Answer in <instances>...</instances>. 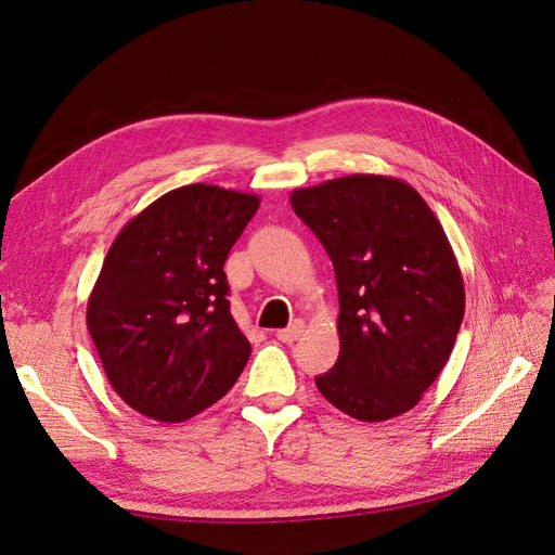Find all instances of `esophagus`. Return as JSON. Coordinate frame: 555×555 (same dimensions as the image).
<instances>
[{"instance_id": "1", "label": "esophagus", "mask_w": 555, "mask_h": 555, "mask_svg": "<svg viewBox=\"0 0 555 555\" xmlns=\"http://www.w3.org/2000/svg\"><path fill=\"white\" fill-rule=\"evenodd\" d=\"M302 330H305V323L302 321H296V323H292L289 327H284V330H278V339L280 341H284V344H294L300 335H302Z\"/></svg>"}]
</instances>
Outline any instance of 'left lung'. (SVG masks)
<instances>
[{
	"label": "left lung",
	"mask_w": 555,
	"mask_h": 555,
	"mask_svg": "<svg viewBox=\"0 0 555 555\" xmlns=\"http://www.w3.org/2000/svg\"><path fill=\"white\" fill-rule=\"evenodd\" d=\"M292 207L335 266L339 358L317 387L344 414L412 410L451 358L464 282L437 216L408 182L348 175L296 189Z\"/></svg>",
	"instance_id": "8db88e82"
}]
</instances>
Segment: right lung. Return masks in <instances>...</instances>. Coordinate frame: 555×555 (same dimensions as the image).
<instances>
[{
  "mask_svg": "<svg viewBox=\"0 0 555 555\" xmlns=\"http://www.w3.org/2000/svg\"><path fill=\"white\" fill-rule=\"evenodd\" d=\"M259 195L211 184L168 191L120 230L88 296L104 373L137 412L177 424L223 398L250 358L223 263Z\"/></svg>",
  "mask_w": 555,
  "mask_h": 555,
  "instance_id": "add662e5",
  "label": "right lung"
}]
</instances>
